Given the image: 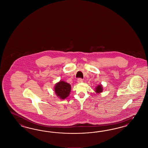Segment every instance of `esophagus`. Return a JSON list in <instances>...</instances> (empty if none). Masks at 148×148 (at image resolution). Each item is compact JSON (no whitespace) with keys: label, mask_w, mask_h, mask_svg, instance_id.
I'll return each mask as SVG.
<instances>
[{"label":"esophagus","mask_w":148,"mask_h":148,"mask_svg":"<svg viewBox=\"0 0 148 148\" xmlns=\"http://www.w3.org/2000/svg\"><path fill=\"white\" fill-rule=\"evenodd\" d=\"M82 82H83V80L82 79H78V80H77V82L78 83H81Z\"/></svg>","instance_id":"34e87169"}]
</instances>
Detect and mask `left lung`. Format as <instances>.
Segmentation results:
<instances>
[{
  "instance_id": "left-lung-1",
  "label": "left lung",
  "mask_w": 148,
  "mask_h": 148,
  "mask_svg": "<svg viewBox=\"0 0 148 148\" xmlns=\"http://www.w3.org/2000/svg\"><path fill=\"white\" fill-rule=\"evenodd\" d=\"M103 90V87L102 85H99L97 86L95 88V92L97 93H102Z\"/></svg>"
}]
</instances>
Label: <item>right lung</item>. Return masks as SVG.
Instances as JSON below:
<instances>
[{
  "mask_svg": "<svg viewBox=\"0 0 148 148\" xmlns=\"http://www.w3.org/2000/svg\"><path fill=\"white\" fill-rule=\"evenodd\" d=\"M71 85L64 81L60 80L54 86V92L58 98L65 99L69 95Z\"/></svg>",
  "mask_w": 148,
  "mask_h": 148,
  "instance_id": "right-lung-1",
  "label": "right lung"
}]
</instances>
